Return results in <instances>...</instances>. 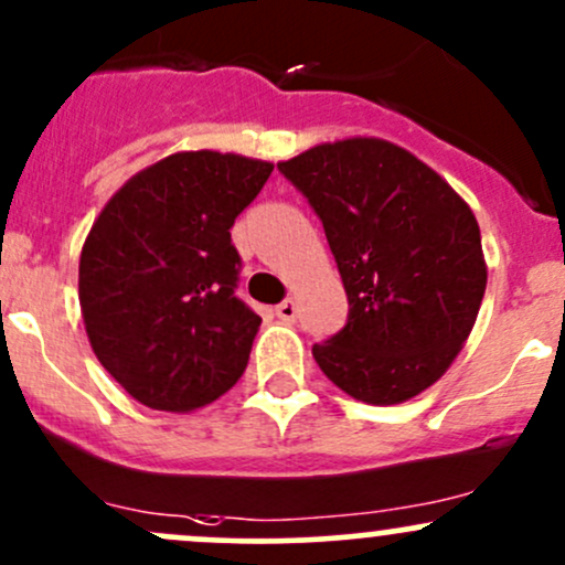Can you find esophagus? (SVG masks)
I'll return each mask as SVG.
<instances>
[{
  "instance_id": "34e87169",
  "label": "esophagus",
  "mask_w": 565,
  "mask_h": 565,
  "mask_svg": "<svg viewBox=\"0 0 565 565\" xmlns=\"http://www.w3.org/2000/svg\"><path fill=\"white\" fill-rule=\"evenodd\" d=\"M275 312H277V318L285 320V323H294V320L299 318V307H296L294 299H285L282 305H277Z\"/></svg>"
}]
</instances>
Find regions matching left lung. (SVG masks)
<instances>
[{
    "label": "left lung",
    "instance_id": "left-lung-1",
    "mask_svg": "<svg viewBox=\"0 0 565 565\" xmlns=\"http://www.w3.org/2000/svg\"><path fill=\"white\" fill-rule=\"evenodd\" d=\"M277 169L323 223L350 301L312 355L366 404L434 385L469 339L488 266L475 212L409 150L374 137L315 145Z\"/></svg>",
    "mask_w": 565,
    "mask_h": 565
}]
</instances>
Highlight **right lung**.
Returning a JSON list of instances; mask_svg holds the SVG:
<instances>
[{"mask_svg": "<svg viewBox=\"0 0 565 565\" xmlns=\"http://www.w3.org/2000/svg\"><path fill=\"white\" fill-rule=\"evenodd\" d=\"M269 161L188 150L105 204L81 253V309L102 366L150 409L191 412L242 377L260 318L234 288L232 226Z\"/></svg>", "mask_w": 565, "mask_h": 565, "instance_id": "1", "label": "right lung"}]
</instances>
